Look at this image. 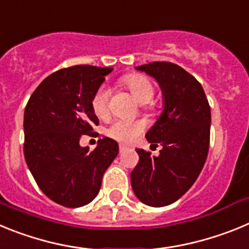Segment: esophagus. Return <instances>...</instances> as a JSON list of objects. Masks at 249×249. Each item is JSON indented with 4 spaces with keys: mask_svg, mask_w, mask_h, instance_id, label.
I'll return each instance as SVG.
<instances>
[{
    "mask_svg": "<svg viewBox=\"0 0 249 249\" xmlns=\"http://www.w3.org/2000/svg\"><path fill=\"white\" fill-rule=\"evenodd\" d=\"M126 149H127V146H124V144H120V152L126 151Z\"/></svg>",
    "mask_w": 249,
    "mask_h": 249,
    "instance_id": "34e87169",
    "label": "esophagus"
}]
</instances>
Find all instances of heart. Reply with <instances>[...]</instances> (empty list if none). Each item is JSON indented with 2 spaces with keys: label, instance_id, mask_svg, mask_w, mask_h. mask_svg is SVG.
I'll return each instance as SVG.
<instances>
[{
  "label": "heart",
  "instance_id": "obj_1",
  "mask_svg": "<svg viewBox=\"0 0 249 249\" xmlns=\"http://www.w3.org/2000/svg\"><path fill=\"white\" fill-rule=\"evenodd\" d=\"M122 83L129 89L133 97L142 105L153 101L156 89L148 77L141 73H129L122 78ZM91 107L97 117H106L109 109V91L105 86H101L94 92L91 100ZM144 122L142 121L116 120L107 128V135L113 140L123 143H129L135 141L143 132Z\"/></svg>",
  "mask_w": 249,
  "mask_h": 249
}]
</instances>
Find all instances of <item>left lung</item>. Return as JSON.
<instances>
[{
	"label": "left lung",
	"instance_id": "left-lung-1",
	"mask_svg": "<svg viewBox=\"0 0 249 249\" xmlns=\"http://www.w3.org/2000/svg\"><path fill=\"white\" fill-rule=\"evenodd\" d=\"M155 77L163 92L164 108L146 133L160 156L137 148L140 160L131 172L132 190L152 207L173 203L190 190L206 163L210 148L211 107L201 83L172 62L136 67Z\"/></svg>",
	"mask_w": 249,
	"mask_h": 249
}]
</instances>
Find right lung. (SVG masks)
<instances>
[{"instance_id": "obj_1", "label": "right lung", "mask_w": 249, "mask_h": 249, "mask_svg": "<svg viewBox=\"0 0 249 249\" xmlns=\"http://www.w3.org/2000/svg\"><path fill=\"white\" fill-rule=\"evenodd\" d=\"M112 70L89 65L58 70L39 83L26 106V163L39 190L61 206L93 201L118 155V143L108 137L98 140L93 151L80 146L81 136L98 124L91 100Z\"/></svg>"}]
</instances>
